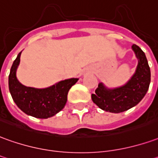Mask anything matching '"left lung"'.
Wrapping results in <instances>:
<instances>
[{"instance_id": "obj_1", "label": "left lung", "mask_w": 158, "mask_h": 158, "mask_svg": "<svg viewBox=\"0 0 158 158\" xmlns=\"http://www.w3.org/2000/svg\"><path fill=\"white\" fill-rule=\"evenodd\" d=\"M133 50L138 58L136 71L126 85L109 89L102 83L98 85L91 99L102 110L121 113L137 105L146 94L151 82V70L146 56L139 46L133 44Z\"/></svg>"}]
</instances>
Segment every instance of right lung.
I'll return each mask as SVG.
<instances>
[{"label": "right lung", "instance_id": "obj_1", "mask_svg": "<svg viewBox=\"0 0 158 158\" xmlns=\"http://www.w3.org/2000/svg\"><path fill=\"white\" fill-rule=\"evenodd\" d=\"M19 53L10 70L8 86L14 102L20 110L33 117L47 119L52 117L64 108L70 88L79 79H68L44 89H37L22 85L17 79L16 71L20 61Z\"/></svg>", "mask_w": 158, "mask_h": 158}]
</instances>
